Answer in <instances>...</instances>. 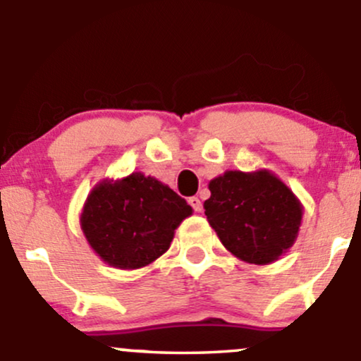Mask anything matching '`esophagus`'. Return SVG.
<instances>
[{
    "instance_id": "obj_1",
    "label": "esophagus",
    "mask_w": 361,
    "mask_h": 361,
    "mask_svg": "<svg viewBox=\"0 0 361 361\" xmlns=\"http://www.w3.org/2000/svg\"><path fill=\"white\" fill-rule=\"evenodd\" d=\"M188 204L192 205V209L195 210V212H200V210H202V202H200V198H198V197H190Z\"/></svg>"
}]
</instances>
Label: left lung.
Segmentation results:
<instances>
[{
  "mask_svg": "<svg viewBox=\"0 0 361 361\" xmlns=\"http://www.w3.org/2000/svg\"><path fill=\"white\" fill-rule=\"evenodd\" d=\"M204 209L224 246L255 264L275 261L295 241L302 207L268 171H227L209 185Z\"/></svg>",
  "mask_w": 361,
  "mask_h": 361,
  "instance_id": "left-lung-1",
  "label": "left lung"
}]
</instances>
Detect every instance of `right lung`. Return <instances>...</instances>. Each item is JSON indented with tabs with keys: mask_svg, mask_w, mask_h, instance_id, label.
<instances>
[{
	"mask_svg": "<svg viewBox=\"0 0 361 361\" xmlns=\"http://www.w3.org/2000/svg\"><path fill=\"white\" fill-rule=\"evenodd\" d=\"M192 207L156 178L132 173L103 181L81 215L86 239L100 258L122 270L146 267L168 251L175 229Z\"/></svg>",
	"mask_w": 361,
	"mask_h": 361,
	"instance_id": "add662e5",
	"label": "right lung"
}]
</instances>
